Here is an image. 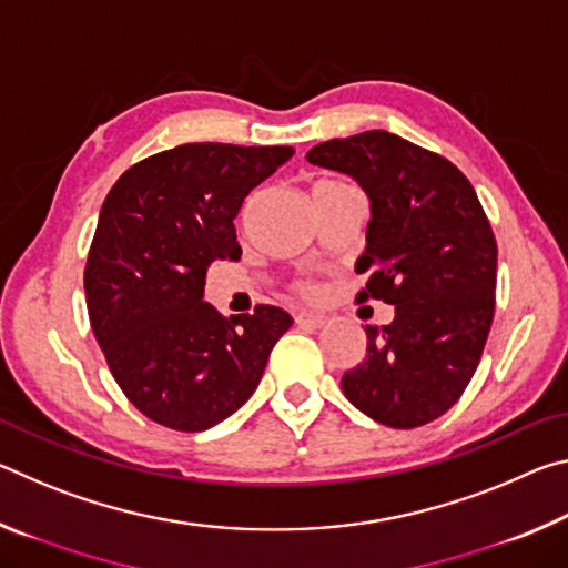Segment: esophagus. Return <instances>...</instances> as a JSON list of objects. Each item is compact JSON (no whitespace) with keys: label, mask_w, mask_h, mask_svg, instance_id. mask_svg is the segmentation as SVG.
I'll return each instance as SVG.
<instances>
[{"label":"esophagus","mask_w":568,"mask_h":568,"mask_svg":"<svg viewBox=\"0 0 568 568\" xmlns=\"http://www.w3.org/2000/svg\"><path fill=\"white\" fill-rule=\"evenodd\" d=\"M295 323L301 325V328H311V331H318L323 328L325 323H328V318H325L323 313H311V311H301L295 313Z\"/></svg>","instance_id":"obj_1"}]
</instances>
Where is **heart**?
<instances>
[{"instance_id":"b5f03b06","label":"heart","mask_w":568,"mask_h":568,"mask_svg":"<svg viewBox=\"0 0 568 568\" xmlns=\"http://www.w3.org/2000/svg\"><path fill=\"white\" fill-rule=\"evenodd\" d=\"M335 185H343V182H338V180H323L321 185L315 187V190H323V187H335ZM297 287H301L303 293H313V285H311V283H301V285H297Z\"/></svg>"}]
</instances>
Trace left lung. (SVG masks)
<instances>
[{"mask_svg": "<svg viewBox=\"0 0 568 568\" xmlns=\"http://www.w3.org/2000/svg\"><path fill=\"white\" fill-rule=\"evenodd\" d=\"M305 158L368 195L355 273L371 277L358 297L396 305L393 323L365 325L345 398L390 428L436 420L474 378L494 321L498 250L476 190L454 162L386 130L321 142Z\"/></svg>", "mask_w": 568, "mask_h": 568, "instance_id": "1", "label": "left lung"}]
</instances>
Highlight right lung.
Returning a JSON list of instances; mask_svg holds the SVG:
<instances>
[{
	"label": "right lung",
	"instance_id": "right-lung-1",
	"mask_svg": "<svg viewBox=\"0 0 568 568\" xmlns=\"http://www.w3.org/2000/svg\"><path fill=\"white\" fill-rule=\"evenodd\" d=\"M293 148L187 142L132 165L104 197L84 267L92 333L142 416L172 430L213 428L243 406L293 318L257 305L223 318L205 273L240 261L235 217Z\"/></svg>",
	"mask_w": 568,
	"mask_h": 568
}]
</instances>
